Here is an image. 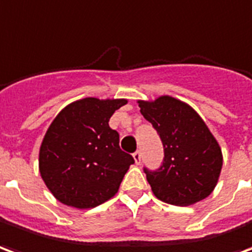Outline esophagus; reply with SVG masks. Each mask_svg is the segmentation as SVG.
I'll list each match as a JSON object with an SVG mask.
<instances>
[{"mask_svg": "<svg viewBox=\"0 0 252 252\" xmlns=\"http://www.w3.org/2000/svg\"><path fill=\"white\" fill-rule=\"evenodd\" d=\"M133 157H134V161H135V164L137 165L141 164V157H142V156H141V152H139V150H137V152L133 154Z\"/></svg>", "mask_w": 252, "mask_h": 252, "instance_id": "1", "label": "esophagus"}]
</instances>
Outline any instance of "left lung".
I'll return each mask as SVG.
<instances>
[{
    "label": "left lung",
    "instance_id": "left-lung-1",
    "mask_svg": "<svg viewBox=\"0 0 252 252\" xmlns=\"http://www.w3.org/2000/svg\"><path fill=\"white\" fill-rule=\"evenodd\" d=\"M138 106L164 145L161 168L145 169L154 196L180 207L208 197L219 181L223 154L203 118L188 103L169 95L138 100Z\"/></svg>",
    "mask_w": 252,
    "mask_h": 252
}]
</instances>
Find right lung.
<instances>
[{"label":"right lung","mask_w":252,"mask_h":252,"mask_svg":"<svg viewBox=\"0 0 252 252\" xmlns=\"http://www.w3.org/2000/svg\"><path fill=\"white\" fill-rule=\"evenodd\" d=\"M127 99L84 98L60 111L49 125L38 153V170L51 193L68 207H98L118 192L134 158L119 148L108 126Z\"/></svg>","instance_id":"add662e5"}]
</instances>
